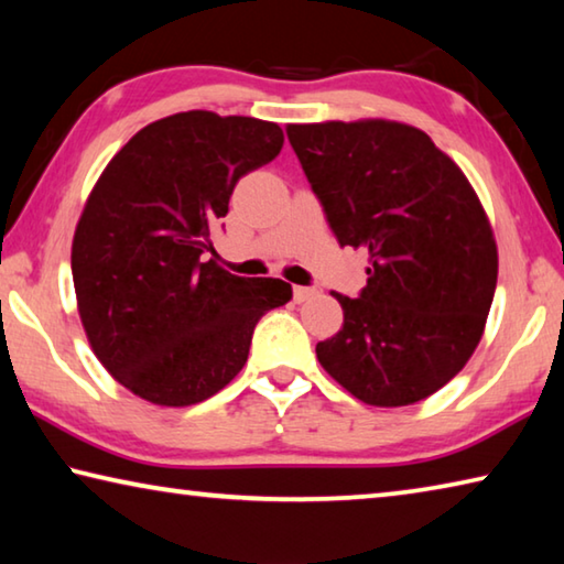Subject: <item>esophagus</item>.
<instances>
[{"label": "esophagus", "instance_id": "esophagus-1", "mask_svg": "<svg viewBox=\"0 0 564 564\" xmlns=\"http://www.w3.org/2000/svg\"><path fill=\"white\" fill-rule=\"evenodd\" d=\"M313 295H316V289H311V285H293V299H295V303L308 301V299H313Z\"/></svg>", "mask_w": 564, "mask_h": 564}]
</instances>
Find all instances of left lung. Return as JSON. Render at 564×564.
Returning a JSON list of instances; mask_svg holds the SVG:
<instances>
[{
  "instance_id": "obj_1",
  "label": "left lung",
  "mask_w": 564,
  "mask_h": 564,
  "mask_svg": "<svg viewBox=\"0 0 564 564\" xmlns=\"http://www.w3.org/2000/svg\"><path fill=\"white\" fill-rule=\"evenodd\" d=\"M289 141L340 246L368 253L358 299L321 366L368 405L417 403L460 373L482 338L498 246L470 181L408 123H291Z\"/></svg>"
}]
</instances>
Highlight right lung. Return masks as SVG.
Here are the masks:
<instances>
[{"label":"right lung","mask_w":564,"mask_h":564,"mask_svg":"<svg viewBox=\"0 0 564 564\" xmlns=\"http://www.w3.org/2000/svg\"><path fill=\"white\" fill-rule=\"evenodd\" d=\"M281 147L279 123L181 111L104 169L76 224L72 275L94 352L133 395L169 408L216 395L243 368L256 323L291 301L285 281L207 259L238 178Z\"/></svg>","instance_id":"1"}]
</instances>
